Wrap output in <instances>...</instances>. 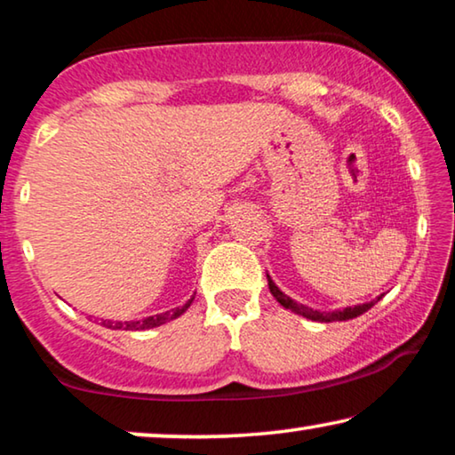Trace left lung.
I'll return each mask as SVG.
<instances>
[{"label":"left lung","instance_id":"8db88e82","mask_svg":"<svg viewBox=\"0 0 455 455\" xmlns=\"http://www.w3.org/2000/svg\"><path fill=\"white\" fill-rule=\"evenodd\" d=\"M267 281H268V289H271L273 298L279 301V304L285 307V309H291L293 314H299L304 315L307 320H314V322H340V320H353L357 318V315L365 314L367 309H371L378 301L384 298V293L378 295V298L371 299V301H365V304H359V306H348V307H342V309H332V312H320V309H314V307H307L304 304H298V301L289 298L281 291L279 287L275 285V281L271 279V275L267 273Z\"/></svg>","mask_w":455,"mask_h":455}]
</instances>
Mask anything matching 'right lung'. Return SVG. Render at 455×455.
<instances>
[{
  "label": "right lung",
  "instance_id": "obj_1",
  "mask_svg": "<svg viewBox=\"0 0 455 455\" xmlns=\"http://www.w3.org/2000/svg\"><path fill=\"white\" fill-rule=\"evenodd\" d=\"M195 298H190L187 304L180 306V307H174V309H168V312H162V314H154V315H148V318L143 320H102L100 326L104 328H110V331H149V328H156V326H162L166 324L170 320H176L179 315H182L187 309L193 304Z\"/></svg>",
  "mask_w": 455,
  "mask_h": 455
}]
</instances>
